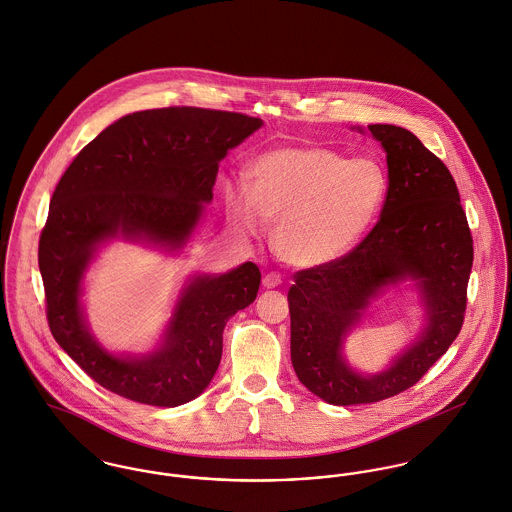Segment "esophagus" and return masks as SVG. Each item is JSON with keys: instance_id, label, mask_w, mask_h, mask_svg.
Masks as SVG:
<instances>
[{"instance_id": "esophagus-1", "label": "esophagus", "mask_w": 512, "mask_h": 512, "mask_svg": "<svg viewBox=\"0 0 512 512\" xmlns=\"http://www.w3.org/2000/svg\"><path fill=\"white\" fill-rule=\"evenodd\" d=\"M262 283H264V287L274 289V287H278L279 283H281V276L276 274V272H270V274H266V276H264Z\"/></svg>"}]
</instances>
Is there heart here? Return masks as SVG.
Segmentation results:
<instances>
[{
	"label": "heart",
	"instance_id": "obj_1",
	"mask_svg": "<svg viewBox=\"0 0 512 512\" xmlns=\"http://www.w3.org/2000/svg\"><path fill=\"white\" fill-rule=\"evenodd\" d=\"M389 182L372 158H346L325 146H281L262 154L244 187L225 189L234 231L256 236L264 221L278 223L279 256L317 268L346 256L370 233L387 199Z\"/></svg>",
	"mask_w": 512,
	"mask_h": 512
}]
</instances>
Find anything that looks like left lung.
I'll return each instance as SVG.
<instances>
[{"mask_svg": "<svg viewBox=\"0 0 512 512\" xmlns=\"http://www.w3.org/2000/svg\"><path fill=\"white\" fill-rule=\"evenodd\" d=\"M368 129L387 152L379 221L346 256L297 272L287 293L293 370L309 391L342 407L399 395L446 354L464 325L473 264L460 191L444 162L403 127ZM405 277L420 285L427 325L389 371L360 376L343 362L341 340L383 286Z\"/></svg>", "mask_w": 512, "mask_h": 512, "instance_id": "left-lung-1", "label": "left lung"}]
</instances>
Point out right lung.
Listing matches in <instances>:
<instances>
[{
    "label": "right lung",
    "instance_id": "add662e5",
    "mask_svg": "<svg viewBox=\"0 0 512 512\" xmlns=\"http://www.w3.org/2000/svg\"><path fill=\"white\" fill-rule=\"evenodd\" d=\"M260 127L256 117L217 109L137 111L86 144L60 178L39 240L48 326L101 387L144 405L178 407L211 383L223 328L258 295L256 264L191 279L160 348L146 356L101 348L80 305L82 278L95 248L117 236L182 248L213 199L219 162Z\"/></svg>",
    "mask_w": 512,
    "mask_h": 512
}]
</instances>
